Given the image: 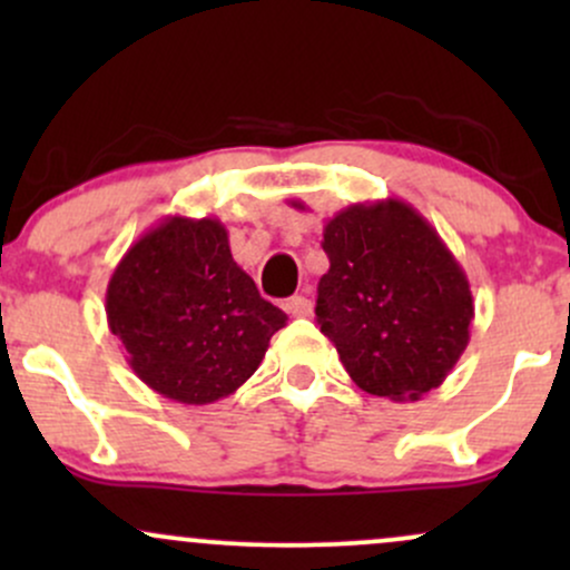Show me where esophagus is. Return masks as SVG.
Instances as JSON below:
<instances>
[{"label":"esophagus","instance_id":"obj_1","mask_svg":"<svg viewBox=\"0 0 570 570\" xmlns=\"http://www.w3.org/2000/svg\"><path fill=\"white\" fill-rule=\"evenodd\" d=\"M286 311H289L292 316L305 318V316H311V313H313V303L307 297H303V294H294L289 303H286Z\"/></svg>","mask_w":570,"mask_h":570}]
</instances>
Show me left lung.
Masks as SVG:
<instances>
[{"label":"left lung","instance_id":"1","mask_svg":"<svg viewBox=\"0 0 570 570\" xmlns=\"http://www.w3.org/2000/svg\"><path fill=\"white\" fill-rule=\"evenodd\" d=\"M322 246L330 271L316 316L351 381L391 402L440 389L474 318L472 286L440 233L410 203L385 198L337 212Z\"/></svg>","mask_w":570,"mask_h":570}]
</instances>
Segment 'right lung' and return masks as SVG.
<instances>
[{
    "label": "right lung",
    "instance_id": "obj_1",
    "mask_svg": "<svg viewBox=\"0 0 570 570\" xmlns=\"http://www.w3.org/2000/svg\"><path fill=\"white\" fill-rule=\"evenodd\" d=\"M104 307L136 377L189 407L235 394L286 326L214 217H166L144 233L117 263Z\"/></svg>",
    "mask_w": 570,
    "mask_h": 570
}]
</instances>
